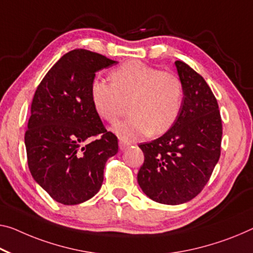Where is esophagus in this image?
<instances>
[{
	"mask_svg": "<svg viewBox=\"0 0 253 253\" xmlns=\"http://www.w3.org/2000/svg\"><path fill=\"white\" fill-rule=\"evenodd\" d=\"M129 146H130V142H127L126 140H122V139L119 140V147L121 150H126Z\"/></svg>",
	"mask_w": 253,
	"mask_h": 253,
	"instance_id": "1",
	"label": "esophagus"
}]
</instances>
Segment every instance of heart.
<instances>
[{
    "instance_id": "b5f03b06",
    "label": "heart",
    "mask_w": 253,
    "mask_h": 253,
    "mask_svg": "<svg viewBox=\"0 0 253 253\" xmlns=\"http://www.w3.org/2000/svg\"><path fill=\"white\" fill-rule=\"evenodd\" d=\"M183 97V84L175 73L159 71L138 61L114 69L111 84L95 79L90 86L92 106L105 121H118L124 104L129 103L131 118L112 127L126 141L165 133L176 121Z\"/></svg>"
}]
</instances>
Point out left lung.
Masks as SVG:
<instances>
[{
    "label": "left lung",
    "instance_id": "obj_1",
    "mask_svg": "<svg viewBox=\"0 0 253 253\" xmlns=\"http://www.w3.org/2000/svg\"><path fill=\"white\" fill-rule=\"evenodd\" d=\"M175 67L184 88L180 114L162 137L139 145L145 155L139 186L165 205L188 203L201 192L219 159L223 134L218 104L204 78L182 61Z\"/></svg>",
    "mask_w": 253,
    "mask_h": 253
}]
</instances>
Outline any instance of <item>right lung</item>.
Here are the masks:
<instances>
[{"mask_svg":"<svg viewBox=\"0 0 253 253\" xmlns=\"http://www.w3.org/2000/svg\"><path fill=\"white\" fill-rule=\"evenodd\" d=\"M116 63L73 49L50 68L35 92L25 134L27 159L34 180L57 203L78 205L94 197L107 159L118 153V138L105 129L90 98L95 73Z\"/></svg>","mask_w":253,"mask_h":253,"instance_id":"1","label":"right lung"}]
</instances>
